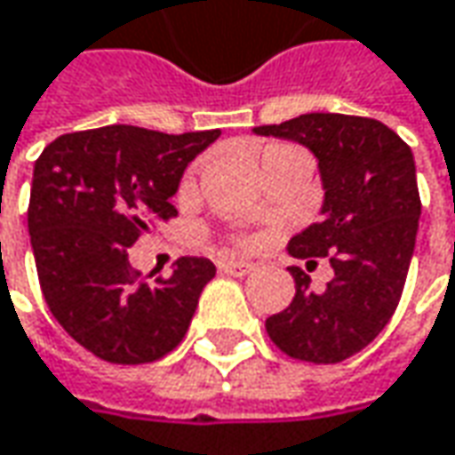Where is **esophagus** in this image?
<instances>
[{
	"label": "esophagus",
	"mask_w": 455,
	"mask_h": 455,
	"mask_svg": "<svg viewBox=\"0 0 455 455\" xmlns=\"http://www.w3.org/2000/svg\"><path fill=\"white\" fill-rule=\"evenodd\" d=\"M219 270L221 273H227V275H236V278H244V275H250L254 270L252 262H242V259H227V262H221L219 265Z\"/></svg>",
	"instance_id": "obj_1"
}]
</instances>
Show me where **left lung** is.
<instances>
[{"instance_id":"left-lung-1","label":"left lung","mask_w":455,"mask_h":455,"mask_svg":"<svg viewBox=\"0 0 455 455\" xmlns=\"http://www.w3.org/2000/svg\"><path fill=\"white\" fill-rule=\"evenodd\" d=\"M254 133L314 154L322 219L299 231L288 252L330 257L334 270L327 288L314 291L307 273L291 267L296 296L265 330L291 358L345 361L379 337L402 299L422 211L412 148L381 121L339 113H307Z\"/></svg>"}]
</instances>
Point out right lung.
<instances>
[{
	"mask_svg": "<svg viewBox=\"0 0 455 455\" xmlns=\"http://www.w3.org/2000/svg\"><path fill=\"white\" fill-rule=\"evenodd\" d=\"M221 131L170 136L102 125L59 136L33 167L28 231L43 296L56 322L97 358L151 363L190 327L216 265L180 257L170 278L139 281L128 247L172 219L188 164Z\"/></svg>",
	"mask_w": 455,
	"mask_h": 455,
	"instance_id": "1",
	"label": "right lung"
}]
</instances>
